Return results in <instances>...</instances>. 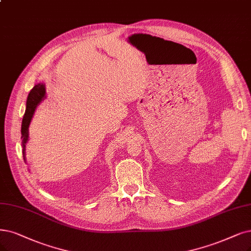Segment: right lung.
Wrapping results in <instances>:
<instances>
[{"mask_svg": "<svg viewBox=\"0 0 251 251\" xmlns=\"http://www.w3.org/2000/svg\"><path fill=\"white\" fill-rule=\"evenodd\" d=\"M45 96V88L42 83L36 85L31 91L30 94L26 99V108L25 113L23 118L22 122V138H23V154H24V160H25V144L27 142V137H29V125L34 115V111L36 106L39 104V102Z\"/></svg>", "mask_w": 251, "mask_h": 251, "instance_id": "right-lung-1", "label": "right lung"}]
</instances>
